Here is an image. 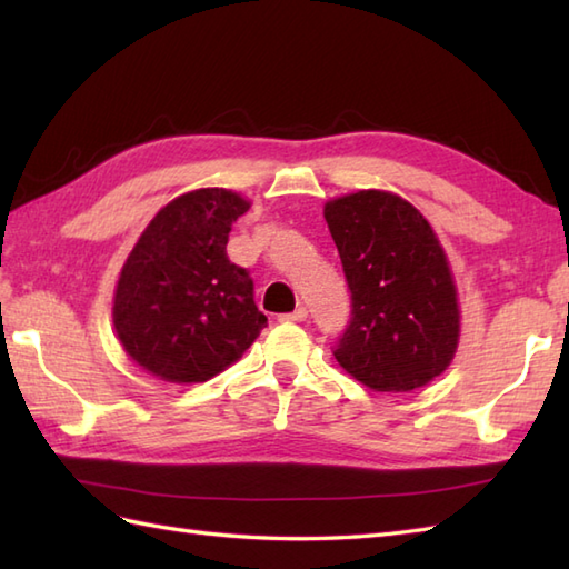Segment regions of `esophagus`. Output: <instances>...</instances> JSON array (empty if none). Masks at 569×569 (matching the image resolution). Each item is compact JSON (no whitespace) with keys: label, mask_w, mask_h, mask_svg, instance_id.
Instances as JSON below:
<instances>
[{"label":"esophagus","mask_w":569,"mask_h":569,"mask_svg":"<svg viewBox=\"0 0 569 569\" xmlns=\"http://www.w3.org/2000/svg\"><path fill=\"white\" fill-rule=\"evenodd\" d=\"M308 318V308H296L293 312H283V316H278V320L281 322H303Z\"/></svg>","instance_id":"esophagus-1"}]
</instances>
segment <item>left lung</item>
<instances>
[{"instance_id": "8db88e82", "label": "left lung", "mask_w": 569, "mask_h": 569, "mask_svg": "<svg viewBox=\"0 0 569 569\" xmlns=\"http://www.w3.org/2000/svg\"><path fill=\"white\" fill-rule=\"evenodd\" d=\"M352 310L335 359L373 391H413L452 361L459 310L438 237L413 204L359 190L325 204Z\"/></svg>"}]
</instances>
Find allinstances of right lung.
Instances as JSON below:
<instances>
[{"instance_id":"right-lung-1","label":"right lung","mask_w":569,"mask_h":569,"mask_svg":"<svg viewBox=\"0 0 569 569\" xmlns=\"http://www.w3.org/2000/svg\"><path fill=\"white\" fill-rule=\"evenodd\" d=\"M249 210L237 192L202 188L153 217L119 276L114 330L139 367L173 383L208 381L266 328L247 269L227 257Z\"/></svg>"}]
</instances>
